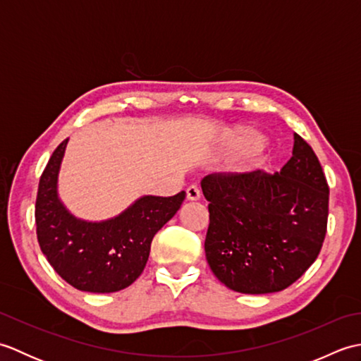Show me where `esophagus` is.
Listing matches in <instances>:
<instances>
[{"label": "esophagus", "instance_id": "1", "mask_svg": "<svg viewBox=\"0 0 361 361\" xmlns=\"http://www.w3.org/2000/svg\"><path fill=\"white\" fill-rule=\"evenodd\" d=\"M186 195H188V200L195 202V200H198V198H200L202 192H200V189H198L197 185H190L186 190Z\"/></svg>", "mask_w": 361, "mask_h": 361}]
</instances>
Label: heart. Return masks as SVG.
<instances>
[{
    "label": "heart",
    "instance_id": "b5f03b06",
    "mask_svg": "<svg viewBox=\"0 0 361 361\" xmlns=\"http://www.w3.org/2000/svg\"><path fill=\"white\" fill-rule=\"evenodd\" d=\"M228 140H229V142H231L234 149L240 150V152H248L252 149H257V147H260V144H262V137L256 135L255 132H251V130L242 128V127L229 130Z\"/></svg>",
    "mask_w": 361,
    "mask_h": 361
}]
</instances>
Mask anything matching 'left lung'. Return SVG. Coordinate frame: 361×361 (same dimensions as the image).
Listing matches in <instances>:
<instances>
[{
  "mask_svg": "<svg viewBox=\"0 0 361 361\" xmlns=\"http://www.w3.org/2000/svg\"><path fill=\"white\" fill-rule=\"evenodd\" d=\"M202 190L209 202L206 260L228 288L274 293L315 262L327 229L329 186L299 135L281 172L212 173Z\"/></svg>",
  "mask_w": 361,
  "mask_h": 361,
  "instance_id": "obj_1",
  "label": "left lung"
}]
</instances>
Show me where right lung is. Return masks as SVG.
<instances>
[{
    "label": "right lung",
    "instance_id": "1",
    "mask_svg": "<svg viewBox=\"0 0 361 361\" xmlns=\"http://www.w3.org/2000/svg\"><path fill=\"white\" fill-rule=\"evenodd\" d=\"M68 140L54 150L38 183L35 202L37 239L51 267L70 286L91 293H113L140 278L150 255L152 239L185 200L144 195L104 221L78 219L59 198L57 181Z\"/></svg>",
    "mask_w": 361,
    "mask_h": 361
}]
</instances>
